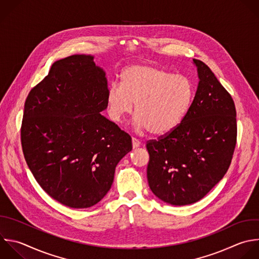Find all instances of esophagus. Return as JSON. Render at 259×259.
<instances>
[{
    "label": "esophagus",
    "instance_id": "1",
    "mask_svg": "<svg viewBox=\"0 0 259 259\" xmlns=\"http://www.w3.org/2000/svg\"><path fill=\"white\" fill-rule=\"evenodd\" d=\"M132 142H133V148L136 149V148H139L141 146V142L139 140H137L136 138H133L132 139Z\"/></svg>",
    "mask_w": 259,
    "mask_h": 259
}]
</instances>
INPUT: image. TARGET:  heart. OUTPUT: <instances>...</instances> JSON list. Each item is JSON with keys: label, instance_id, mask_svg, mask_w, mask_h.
<instances>
[{"label": "heart", "instance_id": "obj_1", "mask_svg": "<svg viewBox=\"0 0 259 259\" xmlns=\"http://www.w3.org/2000/svg\"><path fill=\"white\" fill-rule=\"evenodd\" d=\"M193 96V86L187 78L153 65H133L122 71L120 85L109 87L107 104L111 118L121 122L133 113L136 103V128L164 136L181 123Z\"/></svg>", "mask_w": 259, "mask_h": 259}]
</instances>
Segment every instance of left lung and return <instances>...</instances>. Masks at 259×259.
Instances as JSON below:
<instances>
[{
  "label": "left lung",
  "instance_id": "8db88e82",
  "mask_svg": "<svg viewBox=\"0 0 259 259\" xmlns=\"http://www.w3.org/2000/svg\"><path fill=\"white\" fill-rule=\"evenodd\" d=\"M198 86L192 104L171 133L147 143L153 193L173 205L201 199L226 174L236 141V108L210 69L193 59Z\"/></svg>",
  "mask_w": 259,
  "mask_h": 259
}]
</instances>
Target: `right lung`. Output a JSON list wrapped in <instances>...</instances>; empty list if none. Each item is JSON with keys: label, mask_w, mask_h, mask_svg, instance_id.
I'll return each mask as SVG.
<instances>
[{"label": "right lung", "mask_w": 259, "mask_h": 259, "mask_svg": "<svg viewBox=\"0 0 259 259\" xmlns=\"http://www.w3.org/2000/svg\"><path fill=\"white\" fill-rule=\"evenodd\" d=\"M94 57L74 55L53 64L29 92L21 125L26 163L41 188L73 208L99 202L132 138L101 115L107 80Z\"/></svg>", "instance_id": "right-lung-1"}]
</instances>
